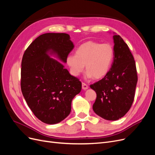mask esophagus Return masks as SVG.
Instances as JSON below:
<instances>
[{
  "instance_id": "esophagus-1",
  "label": "esophagus",
  "mask_w": 155,
  "mask_h": 155,
  "mask_svg": "<svg viewBox=\"0 0 155 155\" xmlns=\"http://www.w3.org/2000/svg\"><path fill=\"white\" fill-rule=\"evenodd\" d=\"M82 88L83 90H87V89L88 88V86L87 85V84L82 83Z\"/></svg>"
}]
</instances>
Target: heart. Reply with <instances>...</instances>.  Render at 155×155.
Here are the masks:
<instances>
[{
	"instance_id": "b5f03b06",
	"label": "heart",
	"mask_w": 155,
	"mask_h": 155,
	"mask_svg": "<svg viewBox=\"0 0 155 155\" xmlns=\"http://www.w3.org/2000/svg\"><path fill=\"white\" fill-rule=\"evenodd\" d=\"M114 55V49L110 44L87 41L79 46L75 55L68 56L67 63L74 76H79L85 65L88 77L100 79L109 72Z\"/></svg>"
}]
</instances>
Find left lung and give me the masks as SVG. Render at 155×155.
<instances>
[{
	"mask_svg": "<svg viewBox=\"0 0 155 155\" xmlns=\"http://www.w3.org/2000/svg\"><path fill=\"white\" fill-rule=\"evenodd\" d=\"M114 60L109 72L90 87L96 92L93 110L107 120L122 118L132 105L138 81L135 61L123 39L114 33Z\"/></svg>",
	"mask_w": 155,
	"mask_h": 155,
	"instance_id": "1",
	"label": "left lung"
}]
</instances>
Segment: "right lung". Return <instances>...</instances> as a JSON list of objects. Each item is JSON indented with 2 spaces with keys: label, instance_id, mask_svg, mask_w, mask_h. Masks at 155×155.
Listing matches in <instances>:
<instances>
[{
  "label": "right lung",
  "instance_id": "1",
  "mask_svg": "<svg viewBox=\"0 0 155 155\" xmlns=\"http://www.w3.org/2000/svg\"><path fill=\"white\" fill-rule=\"evenodd\" d=\"M74 45L64 33H46L36 38L25 51L21 63L22 95L33 113L43 122L55 124L69 115L81 83L70 75L63 63Z\"/></svg>",
  "mask_w": 155,
  "mask_h": 155
}]
</instances>
